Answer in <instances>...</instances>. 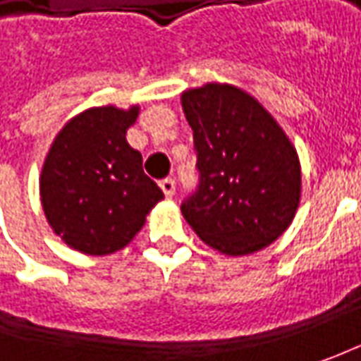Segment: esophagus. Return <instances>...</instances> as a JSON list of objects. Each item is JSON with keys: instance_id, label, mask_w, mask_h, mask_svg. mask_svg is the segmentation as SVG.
<instances>
[{"instance_id": "1", "label": "esophagus", "mask_w": 361, "mask_h": 361, "mask_svg": "<svg viewBox=\"0 0 361 361\" xmlns=\"http://www.w3.org/2000/svg\"><path fill=\"white\" fill-rule=\"evenodd\" d=\"M160 188H162V192H164L166 197H173L174 188H176L174 178H162V180H160Z\"/></svg>"}]
</instances>
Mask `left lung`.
Returning a JSON list of instances; mask_svg holds the SVG:
<instances>
[{
  "mask_svg": "<svg viewBox=\"0 0 361 361\" xmlns=\"http://www.w3.org/2000/svg\"><path fill=\"white\" fill-rule=\"evenodd\" d=\"M199 185L180 204L192 231L223 255H249L279 239L301 197V166L287 134L241 88L183 92Z\"/></svg>",
  "mask_w": 361,
  "mask_h": 361,
  "instance_id": "left-lung-1",
  "label": "left lung"
}]
</instances>
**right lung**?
<instances>
[{
    "label": "right lung",
    "mask_w": 361,
    "mask_h": 361,
    "mask_svg": "<svg viewBox=\"0 0 361 361\" xmlns=\"http://www.w3.org/2000/svg\"><path fill=\"white\" fill-rule=\"evenodd\" d=\"M138 106L90 108L63 126L49 148L39 197L49 227L86 255H110L142 229L164 199L126 140Z\"/></svg>",
    "instance_id": "obj_1"
}]
</instances>
